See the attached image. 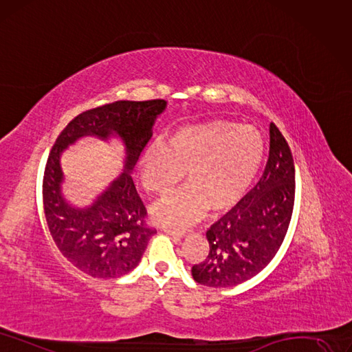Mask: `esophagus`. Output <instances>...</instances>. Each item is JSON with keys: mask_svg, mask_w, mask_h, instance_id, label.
<instances>
[{"mask_svg": "<svg viewBox=\"0 0 352 352\" xmlns=\"http://www.w3.org/2000/svg\"><path fill=\"white\" fill-rule=\"evenodd\" d=\"M164 232L166 235H171L174 238H184L186 236V232L184 230H179V229H171V228H165Z\"/></svg>", "mask_w": 352, "mask_h": 352, "instance_id": "esophagus-1", "label": "esophagus"}]
</instances>
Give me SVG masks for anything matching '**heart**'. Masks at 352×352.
I'll return each instance as SVG.
<instances>
[{
    "label": "heart",
    "instance_id": "obj_1",
    "mask_svg": "<svg viewBox=\"0 0 352 352\" xmlns=\"http://www.w3.org/2000/svg\"><path fill=\"white\" fill-rule=\"evenodd\" d=\"M265 143L252 126L207 120L175 129L165 142H153L138 161L140 184L152 194H165L184 174L186 186L151 207L164 226H186L207 210L212 214L235 207L261 168Z\"/></svg>",
    "mask_w": 352,
    "mask_h": 352
}]
</instances>
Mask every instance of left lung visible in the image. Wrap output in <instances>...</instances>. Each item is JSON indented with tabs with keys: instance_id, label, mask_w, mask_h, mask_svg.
I'll use <instances>...</instances> for the list:
<instances>
[{
	"instance_id": "obj_1",
	"label": "left lung",
	"mask_w": 352,
	"mask_h": 352,
	"mask_svg": "<svg viewBox=\"0 0 352 352\" xmlns=\"http://www.w3.org/2000/svg\"><path fill=\"white\" fill-rule=\"evenodd\" d=\"M294 162L278 127L270 124V152L263 177L207 230L209 254L191 268L207 287H233L263 271L287 233L294 206Z\"/></svg>"
}]
</instances>
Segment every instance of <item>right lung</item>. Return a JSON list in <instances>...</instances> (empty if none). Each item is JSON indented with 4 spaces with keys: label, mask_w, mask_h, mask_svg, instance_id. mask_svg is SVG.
<instances>
[{
    "label": "right lung",
    "mask_w": 352,
    "mask_h": 352,
    "mask_svg": "<svg viewBox=\"0 0 352 352\" xmlns=\"http://www.w3.org/2000/svg\"><path fill=\"white\" fill-rule=\"evenodd\" d=\"M166 109L165 100L116 101L78 114L58 136L43 177L46 222L58 250L68 261L96 278H119L140 263L155 230L145 226V206L130 177ZM114 137L125 146L124 171L89 206L78 208L64 197L61 153L81 137Z\"/></svg>",
    "instance_id": "right-lung-1"
}]
</instances>
